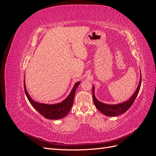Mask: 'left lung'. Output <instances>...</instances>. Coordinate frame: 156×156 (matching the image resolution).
<instances>
[{"mask_svg": "<svg viewBox=\"0 0 156 156\" xmlns=\"http://www.w3.org/2000/svg\"><path fill=\"white\" fill-rule=\"evenodd\" d=\"M140 85H141V77L140 79V81H139L138 87L136 88V91L133 94V95L132 96V97L127 101L120 103V104H118V105H107V104H105V103L99 101L96 98L95 95H94V87H93L92 96H93V101H94V105H95L96 107L101 113L108 116H119V115L124 114V113L128 110L131 107V106L133 105V102L135 101V99L139 94Z\"/></svg>", "mask_w": 156, "mask_h": 156, "instance_id": "8db88e82", "label": "left lung"}]
</instances>
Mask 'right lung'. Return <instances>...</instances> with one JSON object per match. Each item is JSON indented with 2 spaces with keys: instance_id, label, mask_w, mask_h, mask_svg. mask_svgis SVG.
Instances as JSON below:
<instances>
[{
  "instance_id": "add662e5",
  "label": "right lung",
  "mask_w": 156,
  "mask_h": 156,
  "mask_svg": "<svg viewBox=\"0 0 156 156\" xmlns=\"http://www.w3.org/2000/svg\"><path fill=\"white\" fill-rule=\"evenodd\" d=\"M80 82H77L75 84L73 89L71 91L69 95L68 98L64 100L62 102L57 104L54 105H48L44 104V103H37L34 101L30 97L29 93L27 92L25 84L24 81V90L26 96L29 100V102L32 106L34 107L37 112H40L42 116L48 119L51 120H58L60 119H62L68 115V113L72 108V107L73 103V99L75 96V92L76 90V88L79 86Z\"/></svg>"
}]
</instances>
